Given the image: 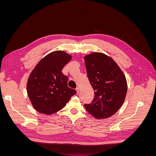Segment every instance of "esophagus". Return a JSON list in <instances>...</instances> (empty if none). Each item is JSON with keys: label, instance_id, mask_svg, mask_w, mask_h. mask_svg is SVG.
<instances>
[{"label": "esophagus", "instance_id": "obj_1", "mask_svg": "<svg viewBox=\"0 0 156 156\" xmlns=\"http://www.w3.org/2000/svg\"><path fill=\"white\" fill-rule=\"evenodd\" d=\"M76 91H77V94H78L79 92V87L76 88Z\"/></svg>", "mask_w": 156, "mask_h": 156}]
</instances>
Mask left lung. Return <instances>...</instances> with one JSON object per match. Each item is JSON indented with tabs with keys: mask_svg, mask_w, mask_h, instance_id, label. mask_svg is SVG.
<instances>
[{
	"mask_svg": "<svg viewBox=\"0 0 156 156\" xmlns=\"http://www.w3.org/2000/svg\"><path fill=\"white\" fill-rule=\"evenodd\" d=\"M84 58L87 76L95 94L90 104H84V107L96 119H107L119 111L125 100L126 77L115 60L105 54L94 52Z\"/></svg>",
	"mask_w": 156,
	"mask_h": 156,
	"instance_id": "1",
	"label": "left lung"
}]
</instances>
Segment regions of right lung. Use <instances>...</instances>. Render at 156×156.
I'll return each mask as SVG.
<instances>
[{
    "mask_svg": "<svg viewBox=\"0 0 156 156\" xmlns=\"http://www.w3.org/2000/svg\"><path fill=\"white\" fill-rule=\"evenodd\" d=\"M72 59L62 51H55L42 58L32 71L27 81V93L35 109L52 115L64 108L76 90L68 87V78L62 69Z\"/></svg>",
    "mask_w": 156,
    "mask_h": 156,
    "instance_id": "add662e5",
    "label": "right lung"
}]
</instances>
